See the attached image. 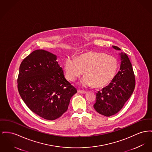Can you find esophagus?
I'll return each mask as SVG.
<instances>
[{"mask_svg":"<svg viewBox=\"0 0 152 152\" xmlns=\"http://www.w3.org/2000/svg\"><path fill=\"white\" fill-rule=\"evenodd\" d=\"M78 92H79V93H80V94H84L86 93V92L85 91H84V90H81V89H79V90H78Z\"/></svg>","mask_w":152,"mask_h":152,"instance_id":"esophagus-1","label":"esophagus"}]
</instances>
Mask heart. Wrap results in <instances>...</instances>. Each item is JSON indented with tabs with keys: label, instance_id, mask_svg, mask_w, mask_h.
<instances>
[{
	"label": "heart",
	"instance_id": "heart-1",
	"mask_svg": "<svg viewBox=\"0 0 152 152\" xmlns=\"http://www.w3.org/2000/svg\"><path fill=\"white\" fill-rule=\"evenodd\" d=\"M119 63L115 57L100 52H89L77 57L66 58L64 71L66 79L75 81L84 72L80 83L83 87L94 85L100 88L107 86L114 78Z\"/></svg>",
	"mask_w": 152,
	"mask_h": 152
}]
</instances>
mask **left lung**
Wrapping results in <instances>:
<instances>
[{
    "mask_svg": "<svg viewBox=\"0 0 152 152\" xmlns=\"http://www.w3.org/2000/svg\"><path fill=\"white\" fill-rule=\"evenodd\" d=\"M114 49L121 50L116 46ZM121 56L120 71L108 86L96 93L95 110L103 115L110 116L115 115L130 98L134 91L135 79L132 65L127 56L122 52Z\"/></svg>",
    "mask_w": 152,
    "mask_h": 152,
    "instance_id": "obj_1",
    "label": "left lung"
}]
</instances>
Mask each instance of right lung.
Segmentation results:
<instances>
[{"instance_id":"1","label":"right lung","mask_w":152,"mask_h":152,"mask_svg":"<svg viewBox=\"0 0 152 152\" xmlns=\"http://www.w3.org/2000/svg\"><path fill=\"white\" fill-rule=\"evenodd\" d=\"M56 60L57 56L48 51H33L20 64L17 79L19 95L26 106L47 120L61 116L77 92Z\"/></svg>"}]
</instances>
